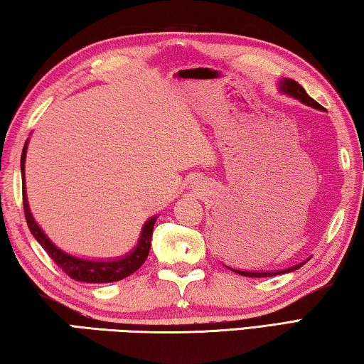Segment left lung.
<instances>
[{
  "instance_id": "1",
  "label": "left lung",
  "mask_w": 364,
  "mask_h": 364,
  "mask_svg": "<svg viewBox=\"0 0 364 364\" xmlns=\"http://www.w3.org/2000/svg\"><path fill=\"white\" fill-rule=\"evenodd\" d=\"M279 90L282 91V93H286V95H289V96L295 97V100H299L300 102L306 104V106H311V107L319 109V110L323 109L321 104H318L315 100H313V97L308 96L306 91H305L304 88H301V86H300L297 82H295V80H292V78L281 80V82H279ZM304 264H305V262H301V263H299V264H295V267H292V268L281 269V271H241V269H232V268H230V267H228V268L232 269L234 273H237V274H241V276H247V278H268V276L291 273V271L299 269L300 267H304Z\"/></svg>"
}]
</instances>
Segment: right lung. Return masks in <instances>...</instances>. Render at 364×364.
Returning a JSON list of instances; mask_svg holds the SVG:
<instances>
[{
    "label": "right lung",
    "mask_w": 364,
    "mask_h": 364,
    "mask_svg": "<svg viewBox=\"0 0 364 364\" xmlns=\"http://www.w3.org/2000/svg\"><path fill=\"white\" fill-rule=\"evenodd\" d=\"M26 154H27V143L22 149L21 157V170H22V199H23V212H26V220L28 225L30 232L33 234V237L41 244V247L46 250V254L56 262L58 267L65 271L67 276H70L72 279L82 281V282H95V284H101V282H114L120 281L127 276L133 274L141 264L146 262L147 255H149L151 249V239H152V230L154 223H156L157 217H152L146 221L141 231V237L136 247H134L130 254L125 257L117 258V260H107V262H95V260H83V258L72 257L65 254L64 250L56 247L48 236L43 232L41 228L36 223L35 218L30 212L27 194H26V178H23V168H26Z\"/></svg>",
    "instance_id": "1"
}]
</instances>
